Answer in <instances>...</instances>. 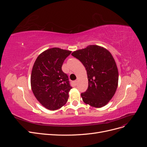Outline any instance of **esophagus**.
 Wrapping results in <instances>:
<instances>
[{
  "label": "esophagus",
  "instance_id": "esophagus-1",
  "mask_svg": "<svg viewBox=\"0 0 147 147\" xmlns=\"http://www.w3.org/2000/svg\"><path fill=\"white\" fill-rule=\"evenodd\" d=\"M73 83H74V85H77V80H75Z\"/></svg>",
  "mask_w": 147,
  "mask_h": 147
}]
</instances>
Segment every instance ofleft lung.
Returning <instances> with one entry per match:
<instances>
[{
  "mask_svg": "<svg viewBox=\"0 0 147 147\" xmlns=\"http://www.w3.org/2000/svg\"><path fill=\"white\" fill-rule=\"evenodd\" d=\"M72 55L82 62L87 72L88 88L81 94L83 101L96 108L107 104L118 83V68L112 54L104 47L92 45Z\"/></svg>",
  "mask_w": 147,
  "mask_h": 147,
  "instance_id": "left-lung-1",
  "label": "left lung"
}]
</instances>
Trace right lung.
<instances>
[{
    "mask_svg": "<svg viewBox=\"0 0 147 147\" xmlns=\"http://www.w3.org/2000/svg\"><path fill=\"white\" fill-rule=\"evenodd\" d=\"M71 52L59 48L48 49L38 55L34 64L31 88L37 100L48 110L59 109L67 102L72 87L62 65Z\"/></svg>",
    "mask_w": 147,
    "mask_h": 147,
    "instance_id": "obj_1",
    "label": "right lung"
}]
</instances>
